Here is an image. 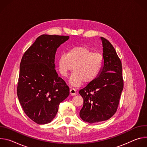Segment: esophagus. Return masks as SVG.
<instances>
[{
  "label": "esophagus",
  "instance_id": "34e87169",
  "mask_svg": "<svg viewBox=\"0 0 147 147\" xmlns=\"http://www.w3.org/2000/svg\"><path fill=\"white\" fill-rule=\"evenodd\" d=\"M76 93H77V91L74 89V88H71L70 90V94L71 95H76Z\"/></svg>",
  "mask_w": 147,
  "mask_h": 147
}]
</instances>
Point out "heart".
I'll return each instance as SVG.
<instances>
[{"instance_id":"heart-1","label":"heart","mask_w":147,"mask_h":147,"mask_svg":"<svg viewBox=\"0 0 147 147\" xmlns=\"http://www.w3.org/2000/svg\"><path fill=\"white\" fill-rule=\"evenodd\" d=\"M103 65V56L94 53L90 48L77 46L69 49L66 55H61L58 59L59 71L66 77L73 69L69 82L74 87L93 81L99 74Z\"/></svg>"}]
</instances>
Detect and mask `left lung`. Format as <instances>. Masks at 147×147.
I'll use <instances>...</instances> for the list:
<instances>
[{
  "label": "left lung",
  "mask_w": 147,
  "mask_h": 147,
  "mask_svg": "<svg viewBox=\"0 0 147 147\" xmlns=\"http://www.w3.org/2000/svg\"><path fill=\"white\" fill-rule=\"evenodd\" d=\"M103 45V65L99 76L79 94L84 99L80 117L89 123L107 120L116 112L123 89L122 65L114 47L105 38Z\"/></svg>",
  "instance_id": "1"
}]
</instances>
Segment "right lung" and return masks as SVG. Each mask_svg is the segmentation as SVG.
Masks as SVG:
<instances>
[{
  "label": "right lung",
  "instance_id": "obj_1",
  "mask_svg": "<svg viewBox=\"0 0 147 147\" xmlns=\"http://www.w3.org/2000/svg\"><path fill=\"white\" fill-rule=\"evenodd\" d=\"M69 38L42 35L21 60L18 98L27 116L38 124L50 123L56 115L59 103L70 94L69 87L55 69L56 50Z\"/></svg>",
  "mask_w": 147,
  "mask_h": 147
}]
</instances>
